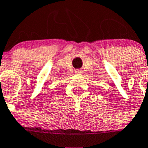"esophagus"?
I'll return each mask as SVG.
<instances>
[{"label": "esophagus", "instance_id": "esophagus-1", "mask_svg": "<svg viewBox=\"0 0 148 148\" xmlns=\"http://www.w3.org/2000/svg\"><path fill=\"white\" fill-rule=\"evenodd\" d=\"M75 73H76V74H82V70H76V71H75Z\"/></svg>", "mask_w": 148, "mask_h": 148}]
</instances>
